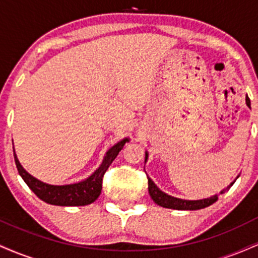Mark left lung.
<instances>
[{"instance_id":"8db88e82","label":"left lung","mask_w":258,"mask_h":258,"mask_svg":"<svg viewBox=\"0 0 258 258\" xmlns=\"http://www.w3.org/2000/svg\"><path fill=\"white\" fill-rule=\"evenodd\" d=\"M246 104L248 108H251L248 97H246ZM147 159H148V153L146 152V161ZM236 178H238V177H236ZM234 182H235V180H234ZM234 182L230 183V185H228L226 189H223L220 194H223L224 191H227L228 189L234 184ZM148 190H149L150 197H152V199L155 201V204H158L159 206L166 207V209H172V210H190V211H193V210L205 209V207L216 203L218 199V195H214V197H210L207 198V199H200V200H185V199H179V198L171 197V195H168L166 193H164L162 190H160L158 186H156L155 183H154L149 177H148Z\"/></svg>"}]
</instances>
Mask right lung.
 <instances>
[{
    "label": "right lung",
    "mask_w": 258,
    "mask_h": 258,
    "mask_svg": "<svg viewBox=\"0 0 258 258\" xmlns=\"http://www.w3.org/2000/svg\"><path fill=\"white\" fill-rule=\"evenodd\" d=\"M128 141V138H125L115 144L114 147H111L106 152L100 166L88 178L81 180V182L73 183V184H47L26 172L24 167L20 165L16 153H14V160H16L18 172L22 176V178L24 179L29 188L44 203L57 206H85L90 205L98 199L100 191H102L103 176Z\"/></svg>",
    "instance_id": "add662e5"
}]
</instances>
